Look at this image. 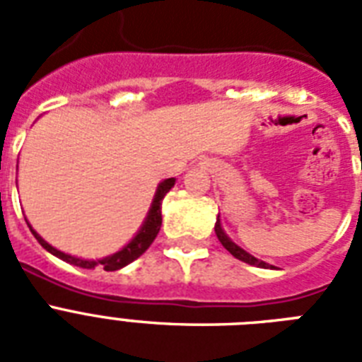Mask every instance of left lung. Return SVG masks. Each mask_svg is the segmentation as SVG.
Segmentation results:
<instances>
[{
	"mask_svg": "<svg viewBox=\"0 0 362 362\" xmlns=\"http://www.w3.org/2000/svg\"><path fill=\"white\" fill-rule=\"evenodd\" d=\"M214 231H216V235H218V240L223 244V247H226L227 252L231 253V255H235V257L240 259V261H244V263L253 264V267H261V269H267V267H269L267 263H263V261H259V259H255L253 255H250L247 252H244V250H242V247H238L235 242L229 240V237H227L226 233H223V229H221L220 221H216Z\"/></svg>",
	"mask_w": 362,
	"mask_h": 362,
	"instance_id": "obj_1",
	"label": "left lung"
}]
</instances>
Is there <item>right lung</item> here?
I'll list each match as a JSON object with an SVG mask.
<instances>
[{
	"label": "right lung",
	"mask_w": 362,
	"mask_h": 362,
	"mask_svg": "<svg viewBox=\"0 0 362 362\" xmlns=\"http://www.w3.org/2000/svg\"><path fill=\"white\" fill-rule=\"evenodd\" d=\"M173 186H175V178H167V180H163L161 184H159L158 192H156V197H153L152 209H150V212H148L146 221L142 223L141 231L136 233V237L133 238L127 246L122 247L120 252H116L115 255H110V257L99 259V261H86V259L73 257V255H67V253L59 252V250L50 246L48 242L42 240V238L39 237L31 227L30 229L31 233H33V237L39 240V244H41L47 252H50L52 255H56V257L64 259V261H67V263L75 264V267H82V269H95V267H103L107 272H110V270H118L122 269V267H125V264H129L131 261H135L136 257H141L142 253L146 252L148 247H150L153 238L158 237L159 227H161V203H163V197L169 193V189Z\"/></svg>",
	"instance_id": "1"
}]
</instances>
